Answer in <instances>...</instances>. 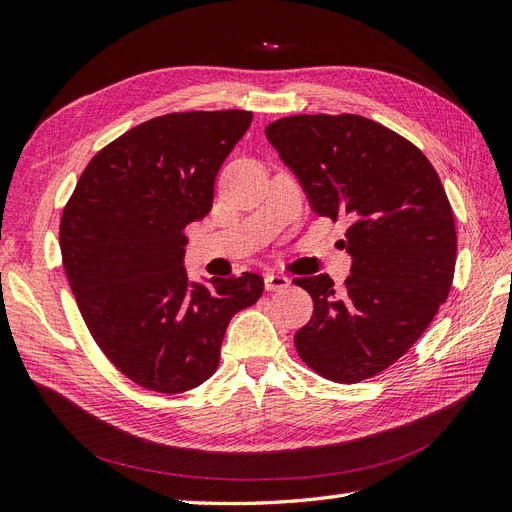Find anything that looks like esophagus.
Segmentation results:
<instances>
[{
	"instance_id": "1",
	"label": "esophagus",
	"mask_w": 512,
	"mask_h": 512,
	"mask_svg": "<svg viewBox=\"0 0 512 512\" xmlns=\"http://www.w3.org/2000/svg\"><path fill=\"white\" fill-rule=\"evenodd\" d=\"M266 290L268 292H279V290H285L287 285H290V279L285 277V274H266Z\"/></svg>"
}]
</instances>
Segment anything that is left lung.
<instances>
[{
  "mask_svg": "<svg viewBox=\"0 0 512 512\" xmlns=\"http://www.w3.org/2000/svg\"><path fill=\"white\" fill-rule=\"evenodd\" d=\"M313 212L350 222V277L294 283L313 300L294 335L298 357L326 381L352 385L391 368L437 316L456 266L452 205L428 157L359 114H294L266 127Z\"/></svg>",
  "mask_w": 512,
  "mask_h": 512,
  "instance_id": "obj_1",
  "label": "left lung"
}]
</instances>
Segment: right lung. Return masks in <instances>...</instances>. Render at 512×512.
Listing matches in <instances>:
<instances>
[{
	"label": "right lung",
	"instance_id": "add662e5",
	"mask_svg": "<svg viewBox=\"0 0 512 512\" xmlns=\"http://www.w3.org/2000/svg\"><path fill=\"white\" fill-rule=\"evenodd\" d=\"M253 112H170L106 144L88 162L60 218V251L90 335L136 385L181 393L218 370L235 313L264 279L188 283L186 227L209 214L222 162Z\"/></svg>",
	"mask_w": 512,
	"mask_h": 512
}]
</instances>
